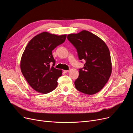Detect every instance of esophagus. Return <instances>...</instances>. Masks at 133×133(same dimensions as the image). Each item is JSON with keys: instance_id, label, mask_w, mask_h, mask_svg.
I'll list each match as a JSON object with an SVG mask.
<instances>
[{"instance_id": "esophagus-1", "label": "esophagus", "mask_w": 133, "mask_h": 133, "mask_svg": "<svg viewBox=\"0 0 133 133\" xmlns=\"http://www.w3.org/2000/svg\"><path fill=\"white\" fill-rule=\"evenodd\" d=\"M64 72L65 73H68L69 72V70H64Z\"/></svg>"}]
</instances>
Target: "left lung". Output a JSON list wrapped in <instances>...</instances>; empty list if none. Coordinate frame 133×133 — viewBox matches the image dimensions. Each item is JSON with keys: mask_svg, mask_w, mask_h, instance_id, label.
<instances>
[{"mask_svg": "<svg viewBox=\"0 0 133 133\" xmlns=\"http://www.w3.org/2000/svg\"><path fill=\"white\" fill-rule=\"evenodd\" d=\"M67 39L76 49L79 59L86 61L74 82L76 89L88 95L97 93L106 84L112 71L107 45L96 35L86 30L69 34Z\"/></svg>", "mask_w": 133, "mask_h": 133, "instance_id": "1", "label": "left lung"}]
</instances>
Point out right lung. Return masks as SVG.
Wrapping results in <instances>:
<instances>
[{"label": "right lung", "instance_id": "1", "mask_svg": "<svg viewBox=\"0 0 133 133\" xmlns=\"http://www.w3.org/2000/svg\"><path fill=\"white\" fill-rule=\"evenodd\" d=\"M66 34L57 36L47 32L33 37L27 45L20 61V69L24 78L36 91L47 94L55 89L61 69L53 66L55 61L52 51L64 43ZM53 63L52 66L50 65Z\"/></svg>", "mask_w": 133, "mask_h": 133}]
</instances>
